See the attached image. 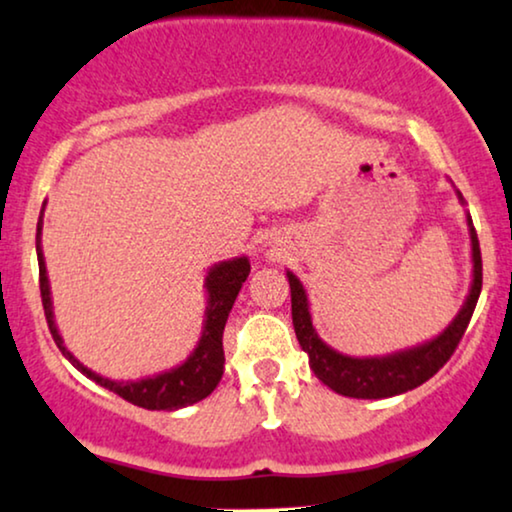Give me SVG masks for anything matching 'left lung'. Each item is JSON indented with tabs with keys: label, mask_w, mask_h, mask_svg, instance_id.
<instances>
[{
	"label": "left lung",
	"mask_w": 512,
	"mask_h": 512,
	"mask_svg": "<svg viewBox=\"0 0 512 512\" xmlns=\"http://www.w3.org/2000/svg\"><path fill=\"white\" fill-rule=\"evenodd\" d=\"M458 203L465 205L461 191L456 189ZM465 224L470 234V257H472V281L465 295L463 307L458 309L454 321L437 333L435 338L420 342V345L399 349V352L383 354V357H349L331 345H326L316 333L309 312V297L302 281L293 271H286L290 283V307H293V326L297 342L309 354V368L323 385L331 387L342 397L354 399H385L394 394H404L413 387L430 380L446 361L463 338L470 316L475 312L477 297L482 293V255L480 241H477L475 226H472L470 212H465Z\"/></svg>",
	"instance_id": "left-lung-1"
}]
</instances>
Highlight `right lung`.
<instances>
[{"mask_svg":"<svg viewBox=\"0 0 512 512\" xmlns=\"http://www.w3.org/2000/svg\"><path fill=\"white\" fill-rule=\"evenodd\" d=\"M44 208H47V200H44L40 222H37V262H40V290H42V304L44 314H47L49 331L54 335V342L63 352L70 364L77 371L87 375L89 380H94L96 385L106 387L118 394V397L127 399L129 404L141 406L148 411H174L184 409V406L196 404V401L205 399L212 390L219 385L224 373V347H222V335L226 319H229L231 307H234L238 293H241L245 278L250 274V260L245 255L231 257V260L212 264L205 274V297H208V307H205L203 316V331H200L198 345L193 347V352L186 357L181 364L167 368L155 375H146V378L137 380H113L106 375L92 371L75 357L70 349L63 345L61 333H58L56 319H54V302H51V286L47 276V264H44V252H42V224H44Z\"/></svg>","mask_w":512,"mask_h":512,"instance_id":"add662e5","label":"right lung"}]
</instances>
